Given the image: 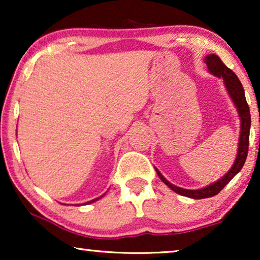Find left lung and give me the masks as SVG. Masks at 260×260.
<instances>
[{"mask_svg": "<svg viewBox=\"0 0 260 260\" xmlns=\"http://www.w3.org/2000/svg\"><path fill=\"white\" fill-rule=\"evenodd\" d=\"M205 62L208 67L209 72L213 73L216 77L222 78L223 81H225L227 91H229L231 98H232V101L234 102V104H236L238 109V112H239V117L241 120V126H240L241 129H240L238 155H237L236 161L233 163L232 168H231L230 172L227 173L225 176H222L221 179L216 181L215 183L211 184V186H207L202 188V189H197V190L183 189V188L174 186V184L170 183L169 181H167L165 177L162 176V174L156 169L159 179H161L163 182L170 188V189L176 191L177 194L183 195V197L191 198V199H206V198L214 197V195L220 193L222 188L225 187L238 173L240 172L241 168H243L244 163L246 161L247 152H248V143H250L251 113H250V108H248V104L246 102V98H245L244 87L243 85H241L240 80L238 79L236 73H234L232 70H230L229 67L221 61V59H220L218 55L215 54L207 55L205 58Z\"/></svg>", "mask_w": 260, "mask_h": 260, "instance_id": "8db88e82", "label": "left lung"}]
</instances>
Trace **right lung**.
I'll return each instance as SVG.
<instances>
[{
	"label": "right lung",
	"instance_id": "add662e5",
	"mask_svg": "<svg viewBox=\"0 0 260 260\" xmlns=\"http://www.w3.org/2000/svg\"><path fill=\"white\" fill-rule=\"evenodd\" d=\"M102 198V197H101ZM101 198H97V199H94V200H91V201H88V202H86V204L88 205V204H92V202H94V201H97V200H99V199Z\"/></svg>",
	"mask_w": 260,
	"mask_h": 260
}]
</instances>
